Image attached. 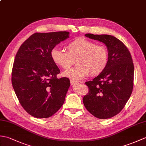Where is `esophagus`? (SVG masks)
I'll list each match as a JSON object with an SVG mask.
<instances>
[{
  "mask_svg": "<svg viewBox=\"0 0 146 146\" xmlns=\"http://www.w3.org/2000/svg\"><path fill=\"white\" fill-rule=\"evenodd\" d=\"M76 83H78L76 81H75V80H70V83H71V85H75V84H76Z\"/></svg>",
  "mask_w": 146,
  "mask_h": 146,
  "instance_id": "34e87169",
  "label": "esophagus"
}]
</instances>
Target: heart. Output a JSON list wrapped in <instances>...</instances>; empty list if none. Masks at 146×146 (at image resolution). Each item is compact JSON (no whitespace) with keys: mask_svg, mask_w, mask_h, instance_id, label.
Wrapping results in <instances>:
<instances>
[{"mask_svg":"<svg viewBox=\"0 0 146 146\" xmlns=\"http://www.w3.org/2000/svg\"><path fill=\"white\" fill-rule=\"evenodd\" d=\"M66 52L54 48L50 55L58 67L67 69L75 60L76 66L64 71L63 76L71 80H82L88 76L98 75L106 68L108 52L105 46L82 38H76L67 44Z\"/></svg>","mask_w":146,"mask_h":146,"instance_id":"b5f03b06","label":"heart"}]
</instances>
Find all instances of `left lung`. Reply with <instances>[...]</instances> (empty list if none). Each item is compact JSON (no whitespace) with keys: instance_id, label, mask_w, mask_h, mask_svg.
Masks as SVG:
<instances>
[{"instance_id":"left-lung-1","label":"left lung","mask_w":146,"mask_h":146,"mask_svg":"<svg viewBox=\"0 0 146 146\" xmlns=\"http://www.w3.org/2000/svg\"><path fill=\"white\" fill-rule=\"evenodd\" d=\"M85 36L106 45L108 60L99 75L85 82L89 92L83 97V104L95 117L109 119L120 112L131 95L134 73L132 58L127 48L115 37L92 34Z\"/></svg>"}]
</instances>
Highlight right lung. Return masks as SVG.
I'll return each instance as SVG.
<instances>
[{"mask_svg": "<svg viewBox=\"0 0 146 146\" xmlns=\"http://www.w3.org/2000/svg\"><path fill=\"white\" fill-rule=\"evenodd\" d=\"M69 35L66 31L35 33L22 44L15 55L12 84L22 107L31 115L48 118L64 104L70 80L57 78L60 70L50 52Z\"/></svg>", "mask_w": 146, "mask_h": 146, "instance_id": "1", "label": "right lung"}]
</instances>
